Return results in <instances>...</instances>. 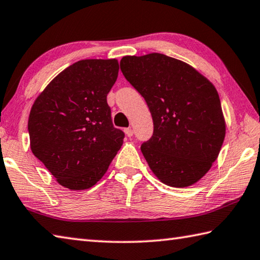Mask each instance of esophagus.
Instances as JSON below:
<instances>
[{
    "label": "esophagus",
    "instance_id": "obj_1",
    "mask_svg": "<svg viewBox=\"0 0 260 260\" xmlns=\"http://www.w3.org/2000/svg\"><path fill=\"white\" fill-rule=\"evenodd\" d=\"M125 133H126V135L128 136V137H132V136H133V129H132V128H126L125 129Z\"/></svg>",
    "mask_w": 260,
    "mask_h": 260
}]
</instances>
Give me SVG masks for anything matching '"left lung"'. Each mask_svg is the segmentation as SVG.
Segmentation results:
<instances>
[{"instance_id":"8db88e82","label":"left lung","mask_w":260,"mask_h":260,"mask_svg":"<svg viewBox=\"0 0 260 260\" xmlns=\"http://www.w3.org/2000/svg\"><path fill=\"white\" fill-rule=\"evenodd\" d=\"M120 70L153 119V134L141 145L151 170L168 186L195 184L216 160L225 136L214 85L191 66L159 53L125 56Z\"/></svg>"}]
</instances>
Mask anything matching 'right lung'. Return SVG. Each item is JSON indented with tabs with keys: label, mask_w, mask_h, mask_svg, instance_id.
Returning <instances> with one entry per match:
<instances>
[{
	"label": "right lung",
	"mask_w": 260,
	"mask_h": 260,
	"mask_svg": "<svg viewBox=\"0 0 260 260\" xmlns=\"http://www.w3.org/2000/svg\"><path fill=\"white\" fill-rule=\"evenodd\" d=\"M118 70L117 59L79 60L46 86L30 111L34 155L71 190L95 185L123 144L107 104Z\"/></svg>",
	"instance_id": "1"
}]
</instances>
